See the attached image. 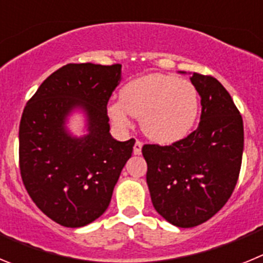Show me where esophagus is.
<instances>
[{"instance_id":"obj_1","label":"esophagus","mask_w":263,"mask_h":263,"mask_svg":"<svg viewBox=\"0 0 263 263\" xmlns=\"http://www.w3.org/2000/svg\"><path fill=\"white\" fill-rule=\"evenodd\" d=\"M141 152H142V142H141V141H136L133 147V153L136 155H139L141 154Z\"/></svg>"}]
</instances>
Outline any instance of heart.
I'll return each instance as SVG.
<instances>
[{"label":"heart","instance_id":"1","mask_svg":"<svg viewBox=\"0 0 263 263\" xmlns=\"http://www.w3.org/2000/svg\"><path fill=\"white\" fill-rule=\"evenodd\" d=\"M200 110L196 87L187 79L152 73L134 79L121 88L120 101L108 105V116L116 127L125 132L132 117L141 118L147 138L168 145L185 138L194 129Z\"/></svg>","mask_w":263,"mask_h":263}]
</instances>
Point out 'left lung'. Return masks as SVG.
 I'll use <instances>...</instances> for the list:
<instances>
[{
  "mask_svg": "<svg viewBox=\"0 0 263 263\" xmlns=\"http://www.w3.org/2000/svg\"><path fill=\"white\" fill-rule=\"evenodd\" d=\"M201 100L199 126L168 146L143 145L157 212L179 228L200 225L231 197L242 162L243 124L231 95L215 78L192 73Z\"/></svg>",
  "mask_w": 263,
  "mask_h": 263,
  "instance_id": "8db88e82",
  "label": "left lung"
}]
</instances>
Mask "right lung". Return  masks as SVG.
Masks as SVG:
<instances>
[{
  "instance_id": "obj_1",
  "label": "right lung",
  "mask_w": 263,
  "mask_h": 263,
  "mask_svg": "<svg viewBox=\"0 0 263 263\" xmlns=\"http://www.w3.org/2000/svg\"><path fill=\"white\" fill-rule=\"evenodd\" d=\"M121 80V64H67L51 73L23 109L20 170L27 194L58 224L84 227L103 215L132 153L133 138L109 133L106 105ZM75 107L87 115L88 134L66 133Z\"/></svg>"
}]
</instances>
